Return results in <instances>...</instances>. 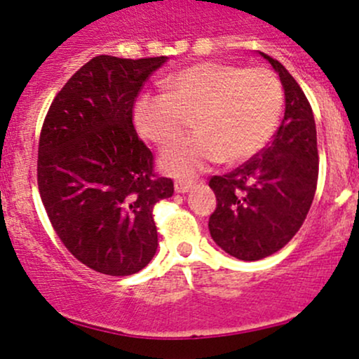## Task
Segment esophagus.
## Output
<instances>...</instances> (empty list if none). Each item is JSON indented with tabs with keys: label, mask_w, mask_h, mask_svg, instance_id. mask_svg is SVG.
Here are the masks:
<instances>
[{
	"label": "esophagus",
	"mask_w": 359,
	"mask_h": 359,
	"mask_svg": "<svg viewBox=\"0 0 359 359\" xmlns=\"http://www.w3.org/2000/svg\"><path fill=\"white\" fill-rule=\"evenodd\" d=\"M193 187H195V181H191V180H180L175 183V190L178 193L190 191Z\"/></svg>",
	"instance_id": "34e87169"
}]
</instances>
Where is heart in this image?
<instances>
[{
  "instance_id": "b5f03b06",
  "label": "heart",
  "mask_w": 359,
  "mask_h": 359,
  "mask_svg": "<svg viewBox=\"0 0 359 359\" xmlns=\"http://www.w3.org/2000/svg\"><path fill=\"white\" fill-rule=\"evenodd\" d=\"M283 108V88L266 67L198 62L166 79V93H144L134 107L137 132L156 146H168L187 127L198 132L171 144L161 168L190 176L222 159H251L276 130Z\"/></svg>"
}]
</instances>
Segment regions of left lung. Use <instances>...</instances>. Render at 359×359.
Returning <instances> with one entry per match:
<instances>
[{
	"mask_svg": "<svg viewBox=\"0 0 359 359\" xmlns=\"http://www.w3.org/2000/svg\"><path fill=\"white\" fill-rule=\"evenodd\" d=\"M261 55L283 84L281 126L268 147L208 183L217 196L208 220L212 239L243 261L275 255L292 241L310 210L319 178L316 120L307 96L276 59Z\"/></svg>",
	"mask_w": 359,
	"mask_h": 359,
	"instance_id": "obj_1",
	"label": "left lung"
}]
</instances>
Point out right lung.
Listing matches in <instances>:
<instances>
[{"label": "right lung", "instance_id": "1", "mask_svg": "<svg viewBox=\"0 0 359 359\" xmlns=\"http://www.w3.org/2000/svg\"><path fill=\"white\" fill-rule=\"evenodd\" d=\"M166 59L96 55L55 95L40 130L37 183L52 227L103 275L147 266L158 249L152 210L175 193L134 127L137 96Z\"/></svg>", "mask_w": 359, "mask_h": 359}]
</instances>
